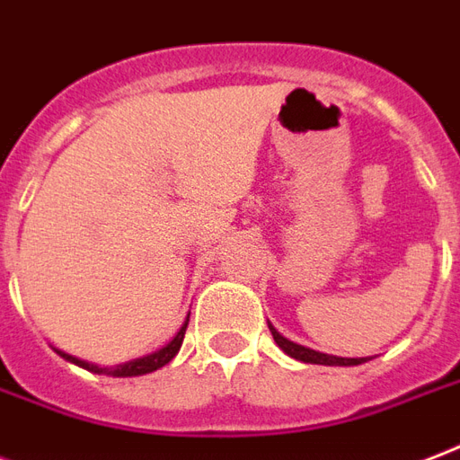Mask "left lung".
I'll use <instances>...</instances> for the list:
<instances>
[{
    "instance_id": "8db88e82",
    "label": "left lung",
    "mask_w": 460,
    "mask_h": 460,
    "mask_svg": "<svg viewBox=\"0 0 460 460\" xmlns=\"http://www.w3.org/2000/svg\"><path fill=\"white\" fill-rule=\"evenodd\" d=\"M270 332H272V338L282 349H285L287 355L294 357V359H299V362L306 364H325V367H357V364L369 362L371 357H335V355H323V352H315V349H308L304 345H296L292 340H287L285 335H279V332L272 328V323H268Z\"/></svg>"
}]
</instances>
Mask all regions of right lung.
<instances>
[{
  "label": "right lung",
  "instance_id": "1",
  "mask_svg": "<svg viewBox=\"0 0 460 460\" xmlns=\"http://www.w3.org/2000/svg\"><path fill=\"white\" fill-rule=\"evenodd\" d=\"M188 321H190V314L185 318V323L181 325V331L175 332V338L164 345L161 349L152 352V355L146 357H139V359H132V362H125V364H118V367H98V364H91V362H84V359H76L72 355H65V352H59V357H65L66 362L76 364V367H82V369H89L93 374H108V376H115V378H128V376H142V374H152V371L161 369V367H166L175 355H178V349L183 345V338H185V328H188Z\"/></svg>",
  "mask_w": 460,
  "mask_h": 460
}]
</instances>
